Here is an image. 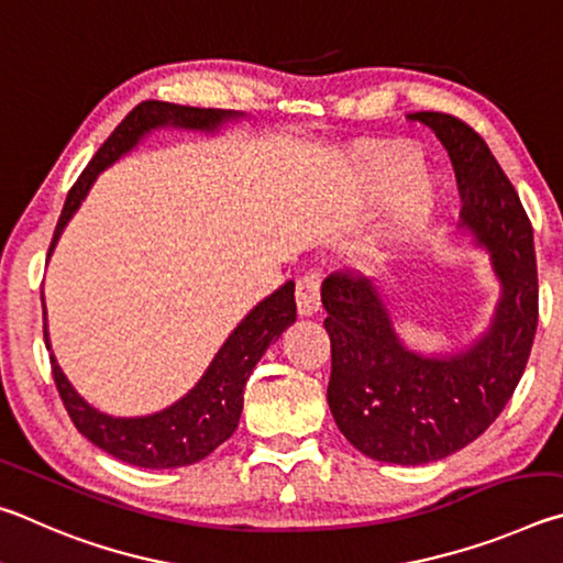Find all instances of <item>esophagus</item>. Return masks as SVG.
Instances as JSON below:
<instances>
[{"instance_id":"esophagus-1","label":"esophagus","mask_w":563,"mask_h":563,"mask_svg":"<svg viewBox=\"0 0 563 563\" xmlns=\"http://www.w3.org/2000/svg\"><path fill=\"white\" fill-rule=\"evenodd\" d=\"M297 307L301 317H311L321 307V282L319 274H303L297 282Z\"/></svg>"}]
</instances>
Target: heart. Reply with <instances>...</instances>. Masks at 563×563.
<instances>
[{"label": "heart", "mask_w": 563, "mask_h": 563, "mask_svg": "<svg viewBox=\"0 0 563 563\" xmlns=\"http://www.w3.org/2000/svg\"><path fill=\"white\" fill-rule=\"evenodd\" d=\"M420 157L402 147H383L361 165L356 177L358 200L393 195L386 214L363 244V262L383 264L398 246L426 230L435 210V190L420 175Z\"/></svg>", "instance_id": "heart-1"}]
</instances>
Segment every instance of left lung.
Listing matches in <instances>:
<instances>
[{
	"instance_id": "obj_1",
	"label": "left lung",
	"mask_w": 563,
	"mask_h": 563,
	"mask_svg": "<svg viewBox=\"0 0 563 563\" xmlns=\"http://www.w3.org/2000/svg\"><path fill=\"white\" fill-rule=\"evenodd\" d=\"M408 118L440 137L455 167L462 227L489 252L501 287L495 319L465 351L422 356L402 346L368 279L333 272L321 301L331 339L327 398L339 430L371 460L426 465L470 445L505 410L534 343L539 282L531 222L479 133L450 113Z\"/></svg>"
}]
</instances>
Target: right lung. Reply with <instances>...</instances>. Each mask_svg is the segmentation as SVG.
<instances>
[{
	"instance_id": "right-lung-1",
	"label": "right lung",
	"mask_w": 563,
	"mask_h": 563,
	"mask_svg": "<svg viewBox=\"0 0 563 563\" xmlns=\"http://www.w3.org/2000/svg\"><path fill=\"white\" fill-rule=\"evenodd\" d=\"M244 113L214 111V108H192L165 101H143L128 113L108 141L98 147L93 161L78 175L64 202L62 217H58L56 232L48 256L62 236L64 227L74 212L81 207L84 197L91 190L98 173L113 165L118 157L143 141L155 128H187V131L214 133L227 121H236ZM297 321V301H294V282H287L276 289L272 297L256 303L246 317L236 323L230 339L222 343L202 378L195 383L173 406L141 418H115L108 412L96 410L78 396L71 383L64 376L52 353V373L64 400L68 418L74 420L76 430L84 438L101 448L108 455L128 462V465L145 470H170L195 465L205 460L212 450L232 438L244 406V386L252 376L256 361L264 356L269 343L282 336ZM44 341L52 351L46 331V307H44Z\"/></svg>"
}]
</instances>
